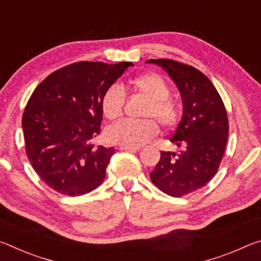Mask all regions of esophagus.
Returning a JSON list of instances; mask_svg holds the SVG:
<instances>
[{
  "instance_id": "obj_1",
  "label": "esophagus",
  "mask_w": 261,
  "mask_h": 261,
  "mask_svg": "<svg viewBox=\"0 0 261 261\" xmlns=\"http://www.w3.org/2000/svg\"><path fill=\"white\" fill-rule=\"evenodd\" d=\"M141 147H134V146H124V145H121L120 149L122 151H129V152H136V151H139Z\"/></svg>"
}]
</instances>
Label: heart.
I'll use <instances>...</instances> for the list:
<instances>
[{
	"label": "heart",
	"instance_id": "b5f03b06",
	"mask_svg": "<svg viewBox=\"0 0 261 261\" xmlns=\"http://www.w3.org/2000/svg\"><path fill=\"white\" fill-rule=\"evenodd\" d=\"M130 85L136 93L148 100L144 109V120H123L108 130V138L113 143L124 146L139 147L158 135L155 118L162 126L169 127L177 122L178 105L169 98L170 87L156 73H145L132 79ZM125 95L120 87L110 86L102 98V110L109 120H116L123 114Z\"/></svg>",
	"mask_w": 261,
	"mask_h": 261
}]
</instances>
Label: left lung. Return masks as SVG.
I'll return each instance as SVG.
<instances>
[{
	"instance_id": "8db88e82",
	"label": "left lung",
	"mask_w": 261,
	"mask_h": 261,
	"mask_svg": "<svg viewBox=\"0 0 261 261\" xmlns=\"http://www.w3.org/2000/svg\"><path fill=\"white\" fill-rule=\"evenodd\" d=\"M168 73L177 86L183 115L170 137L178 153L161 152L149 174L153 184L171 197L200 189L214 177L223 158L229 123L223 101L199 70L174 60H148Z\"/></svg>"
}]
</instances>
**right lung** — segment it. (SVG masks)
Returning a JSON list of instances; mask_svg holds the SVG:
<instances>
[{
    "label": "right lung",
    "instance_id": "add662e5",
    "mask_svg": "<svg viewBox=\"0 0 261 261\" xmlns=\"http://www.w3.org/2000/svg\"><path fill=\"white\" fill-rule=\"evenodd\" d=\"M132 65L77 62L50 73L34 90L21 121L26 155L53 190L76 197L103 182L115 148L93 144L100 134L102 98Z\"/></svg>",
    "mask_w": 261,
    "mask_h": 261
}]
</instances>
